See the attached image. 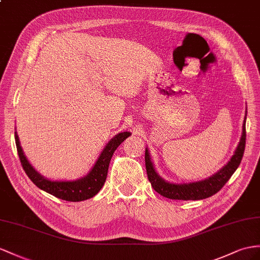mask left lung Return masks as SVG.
I'll return each mask as SVG.
<instances>
[{
  "mask_svg": "<svg viewBox=\"0 0 260 260\" xmlns=\"http://www.w3.org/2000/svg\"><path fill=\"white\" fill-rule=\"evenodd\" d=\"M247 113V111H246ZM246 144V114L243 122L242 136L239 139V143L236 147L234 155L232 156L230 161L226 164L224 167L218 170L216 174L212 175L211 177L204 179V180L193 181V182H184V183H175L165 180L164 178L158 175L156 171L154 164L151 161L148 148L145 151V164L146 171H147L148 180L151 183V187L154 188L156 192L161 194L165 198L172 200H203L213 194L217 193L221 190L224 184L230 180L232 175L234 174L238 168L239 164L242 161V158L245 150Z\"/></svg>",
  "mask_w": 260,
  "mask_h": 260,
  "instance_id": "obj_1",
  "label": "left lung"
}]
</instances>
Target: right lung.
Instances as JSON below:
<instances>
[{
  "instance_id": "add662e5",
  "label": "right lung",
  "mask_w": 260,
  "mask_h": 260,
  "mask_svg": "<svg viewBox=\"0 0 260 260\" xmlns=\"http://www.w3.org/2000/svg\"><path fill=\"white\" fill-rule=\"evenodd\" d=\"M128 136H131L129 132H121L116 134L105 145L88 175L76 179V180H50V179L44 177L32 167L28 159L24 155L17 132H15V143L23 169L34 184H36L39 189L58 199L71 202H79L93 198L102 189L106 180V176H108L111 158L118 146Z\"/></svg>"
}]
</instances>
